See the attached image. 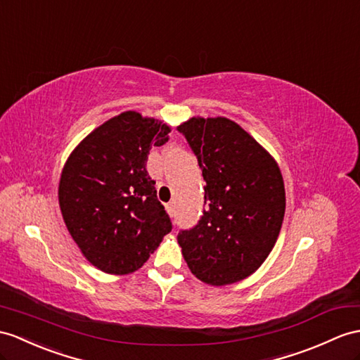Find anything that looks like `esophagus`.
<instances>
[{
    "label": "esophagus",
    "instance_id": "esophagus-1",
    "mask_svg": "<svg viewBox=\"0 0 360 360\" xmlns=\"http://www.w3.org/2000/svg\"><path fill=\"white\" fill-rule=\"evenodd\" d=\"M166 210H168L169 215H174V203H168V205H166Z\"/></svg>",
    "mask_w": 360,
    "mask_h": 360
}]
</instances>
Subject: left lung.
<instances>
[{"label": "left lung", "mask_w": 360, "mask_h": 360, "mask_svg": "<svg viewBox=\"0 0 360 360\" xmlns=\"http://www.w3.org/2000/svg\"><path fill=\"white\" fill-rule=\"evenodd\" d=\"M197 155L209 206L177 241L189 270L209 285L243 281L274 249L285 212L283 174L270 153L226 117L177 127Z\"/></svg>", "instance_id": "8db88e82"}]
</instances>
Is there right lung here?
Here are the masks:
<instances>
[{
    "mask_svg": "<svg viewBox=\"0 0 360 360\" xmlns=\"http://www.w3.org/2000/svg\"><path fill=\"white\" fill-rule=\"evenodd\" d=\"M168 133L163 120L124 111L81 140L64 165L60 214L82 255L105 274H133L172 229L146 171L150 150Z\"/></svg>",
    "mask_w": 360,
    "mask_h": 360,
    "instance_id": "1",
    "label": "right lung"
}]
</instances>
